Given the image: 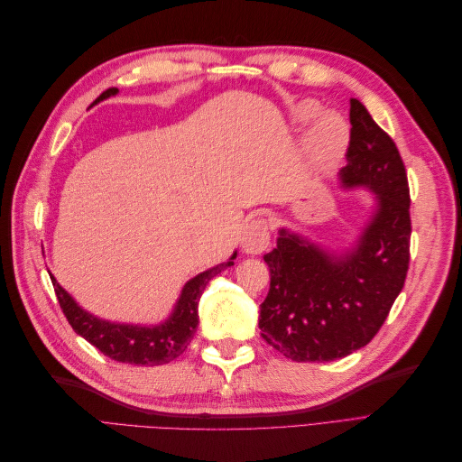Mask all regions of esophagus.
<instances>
[{
    "label": "esophagus",
    "instance_id": "34e87169",
    "mask_svg": "<svg viewBox=\"0 0 462 462\" xmlns=\"http://www.w3.org/2000/svg\"><path fill=\"white\" fill-rule=\"evenodd\" d=\"M270 245V223L263 217H250L241 235V246L246 254H260Z\"/></svg>",
    "mask_w": 462,
    "mask_h": 462
}]
</instances>
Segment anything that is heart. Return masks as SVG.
<instances>
[{
  "label": "heart",
  "mask_w": 462,
  "mask_h": 462,
  "mask_svg": "<svg viewBox=\"0 0 462 462\" xmlns=\"http://www.w3.org/2000/svg\"><path fill=\"white\" fill-rule=\"evenodd\" d=\"M319 113L321 106L314 100H302L291 109L292 119L299 125L310 123ZM346 143L348 129L345 121L337 114H322L306 136V156L316 167H326L341 156Z\"/></svg>",
  "instance_id": "heart-1"
}]
</instances>
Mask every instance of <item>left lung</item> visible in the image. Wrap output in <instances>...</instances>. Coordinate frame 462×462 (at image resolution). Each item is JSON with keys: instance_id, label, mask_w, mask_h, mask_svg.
<instances>
[{"instance_id": "obj_1", "label": "left lung", "mask_w": 462, "mask_h": 462, "mask_svg": "<svg viewBox=\"0 0 462 462\" xmlns=\"http://www.w3.org/2000/svg\"><path fill=\"white\" fill-rule=\"evenodd\" d=\"M348 117L341 183L375 194L370 223L341 254L279 229L277 246L263 256L270 291L258 326L265 343L295 362L337 360L368 345L409 272L411 197L401 153L356 97Z\"/></svg>"}]
</instances>
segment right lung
Returning <instances> with one entry per match:
<instances>
[{
	"instance_id": "add662e5",
	"label": "right lung",
	"mask_w": 462,
	"mask_h": 462,
	"mask_svg": "<svg viewBox=\"0 0 462 462\" xmlns=\"http://www.w3.org/2000/svg\"><path fill=\"white\" fill-rule=\"evenodd\" d=\"M117 92V88H107L96 102L106 100V97ZM235 258L236 253H233L227 262L216 265V268H209L187 282L183 291H180V297L171 316L160 326L116 324V321L96 318L87 310H82L73 300V297L55 282L53 275L50 277L55 297L60 300L67 321L80 337H85L97 351H102L111 360L136 366H158L167 365V362H171L179 355L185 353L187 345L194 337V331L199 328V300L208 282L221 270L233 265Z\"/></svg>"
}]
</instances>
